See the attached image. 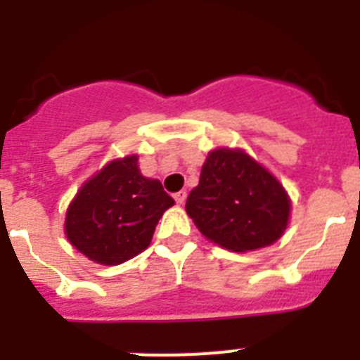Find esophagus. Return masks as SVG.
Segmentation results:
<instances>
[{
  "instance_id": "34e87169",
  "label": "esophagus",
  "mask_w": 360,
  "mask_h": 360,
  "mask_svg": "<svg viewBox=\"0 0 360 360\" xmlns=\"http://www.w3.org/2000/svg\"><path fill=\"white\" fill-rule=\"evenodd\" d=\"M173 198H174V202L182 205V203L186 202V198H187V191H184V189L178 191V193H174V195H173Z\"/></svg>"
}]
</instances>
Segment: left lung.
I'll return each instance as SVG.
<instances>
[{"mask_svg": "<svg viewBox=\"0 0 360 360\" xmlns=\"http://www.w3.org/2000/svg\"><path fill=\"white\" fill-rule=\"evenodd\" d=\"M203 236L234 252L274 243L287 229L290 202L281 184L243 151L216 149L186 202Z\"/></svg>", "mask_w": 360, "mask_h": 360, "instance_id": "8db88e82", "label": "left lung"}]
</instances>
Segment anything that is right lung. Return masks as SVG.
<instances>
[{"label": "right lung", "instance_id": "add662e5", "mask_svg": "<svg viewBox=\"0 0 360 360\" xmlns=\"http://www.w3.org/2000/svg\"><path fill=\"white\" fill-rule=\"evenodd\" d=\"M173 203L158 180L142 176L135 155L113 160L70 203L66 236L91 262L120 265L148 249L158 219Z\"/></svg>", "mask_w": 360, "mask_h": 360}]
</instances>
